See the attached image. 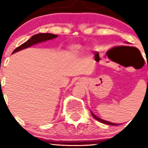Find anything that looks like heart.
<instances>
[{"label": "heart", "instance_id": "1", "mask_svg": "<svg viewBox=\"0 0 148 148\" xmlns=\"http://www.w3.org/2000/svg\"><path fill=\"white\" fill-rule=\"evenodd\" d=\"M84 50V47L81 45L74 44L72 45L69 47V54L72 56H76L79 54L81 53L82 51Z\"/></svg>", "mask_w": 148, "mask_h": 148}]
</instances>
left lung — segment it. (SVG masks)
Returning a JSON list of instances; mask_svg holds the SVG:
<instances>
[{
	"label": "left lung",
	"mask_w": 148,
	"mask_h": 148,
	"mask_svg": "<svg viewBox=\"0 0 148 148\" xmlns=\"http://www.w3.org/2000/svg\"><path fill=\"white\" fill-rule=\"evenodd\" d=\"M125 43H127V44H128V42H125ZM91 113H92V116H94V118L95 119V120H97V121H99V122H101V123H104V124L111 125H118V124H116V123H110V122L106 121V120H103V119L100 118V117H98V116H96L95 114H94V113H93L92 112H91Z\"/></svg>",
	"instance_id": "1"
}]
</instances>
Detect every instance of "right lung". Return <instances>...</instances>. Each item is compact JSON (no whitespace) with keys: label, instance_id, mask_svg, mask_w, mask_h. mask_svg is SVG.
Here are the masks:
<instances>
[{"label":"right lung","instance_id":"1","mask_svg":"<svg viewBox=\"0 0 148 148\" xmlns=\"http://www.w3.org/2000/svg\"><path fill=\"white\" fill-rule=\"evenodd\" d=\"M57 36L58 35L50 33H41L35 34L30 38L28 41H26L25 42H24L23 44H22L21 45L17 47V48L12 52V53L18 52V51H21V50L25 49V48H28V47H31V46L34 45L38 44V43L40 42H43L53 40V39H55V38H56Z\"/></svg>","mask_w":148,"mask_h":148}]
</instances>
